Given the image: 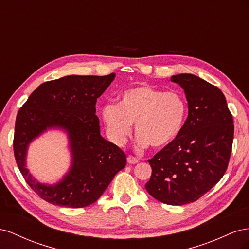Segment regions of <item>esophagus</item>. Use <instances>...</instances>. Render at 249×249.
Here are the masks:
<instances>
[{"label":"esophagus","instance_id":"obj_1","mask_svg":"<svg viewBox=\"0 0 249 249\" xmlns=\"http://www.w3.org/2000/svg\"><path fill=\"white\" fill-rule=\"evenodd\" d=\"M126 160H127V163L132 164V165L138 163V159H137V158H135V157H133V156H129V157H127Z\"/></svg>","mask_w":249,"mask_h":249}]
</instances>
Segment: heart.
<instances>
[{"label":"heart","mask_w":249,"mask_h":249,"mask_svg":"<svg viewBox=\"0 0 249 249\" xmlns=\"http://www.w3.org/2000/svg\"><path fill=\"white\" fill-rule=\"evenodd\" d=\"M186 114L187 105L182 95L147 85L124 90L117 105L108 104L102 109L107 134L115 144H124L135 123L138 145L149 144L153 148H163L178 138Z\"/></svg>","instance_id":"obj_1"}]
</instances>
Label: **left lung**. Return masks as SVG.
<instances>
[{"label": "left lung", "instance_id": "left-lung-1", "mask_svg": "<svg viewBox=\"0 0 249 249\" xmlns=\"http://www.w3.org/2000/svg\"><path fill=\"white\" fill-rule=\"evenodd\" d=\"M170 80L184 89L188 117L178 138L148 160L153 171L145 188L157 200L182 206L200 198L223 177L233 122L218 87L191 73Z\"/></svg>", "mask_w": 249, "mask_h": 249}]
</instances>
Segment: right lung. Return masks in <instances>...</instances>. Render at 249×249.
Wrapping results in <instances>:
<instances>
[{
	"instance_id": "add662e5",
	"label": "right lung",
	"mask_w": 249,
	"mask_h": 249,
	"mask_svg": "<svg viewBox=\"0 0 249 249\" xmlns=\"http://www.w3.org/2000/svg\"><path fill=\"white\" fill-rule=\"evenodd\" d=\"M114 79L115 73L102 77L72 74L42 83L19 109L14 129V157L27 184L42 199L69 208L90 206L124 168V153L102 137L95 115L96 100ZM52 128L67 133L72 164L58 183L48 185L32 177L25 160L29 143Z\"/></svg>"
}]
</instances>
